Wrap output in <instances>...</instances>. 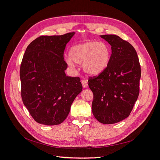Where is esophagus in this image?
I'll return each instance as SVG.
<instances>
[{
    "instance_id": "34e87169",
    "label": "esophagus",
    "mask_w": 160,
    "mask_h": 160,
    "mask_svg": "<svg viewBox=\"0 0 160 160\" xmlns=\"http://www.w3.org/2000/svg\"><path fill=\"white\" fill-rule=\"evenodd\" d=\"M81 83H82V85L83 88H87L88 86V82L86 80H82L81 81Z\"/></svg>"
}]
</instances>
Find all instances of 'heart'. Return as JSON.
I'll return each mask as SVG.
<instances>
[{"instance_id": "heart-1", "label": "heart", "mask_w": 160, "mask_h": 160, "mask_svg": "<svg viewBox=\"0 0 160 160\" xmlns=\"http://www.w3.org/2000/svg\"><path fill=\"white\" fill-rule=\"evenodd\" d=\"M69 57L66 58L68 65L73 66L74 63H82V70L87 74L98 76L108 67L111 51L105 43L90 41L73 45L70 49Z\"/></svg>"}]
</instances>
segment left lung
Segmentation results:
<instances>
[{
  "instance_id": "left-lung-1",
  "label": "left lung",
  "mask_w": 160,
  "mask_h": 160,
  "mask_svg": "<svg viewBox=\"0 0 160 160\" xmlns=\"http://www.w3.org/2000/svg\"><path fill=\"white\" fill-rule=\"evenodd\" d=\"M111 46L108 67L97 77L90 78L92 113L100 122L111 124L129 117L139 94L141 66L132 45L117 35H101Z\"/></svg>"
}]
</instances>
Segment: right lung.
I'll list each match as a JSON object with an SVG mask.
<instances>
[{
  "instance_id": "obj_1",
  "label": "right lung",
  "mask_w": 160,
  "mask_h": 160,
  "mask_svg": "<svg viewBox=\"0 0 160 160\" xmlns=\"http://www.w3.org/2000/svg\"><path fill=\"white\" fill-rule=\"evenodd\" d=\"M75 32L42 36L26 49L20 67L21 98L38 123L61 124L82 91L79 78L68 77L64 51Z\"/></svg>"
}]
</instances>
